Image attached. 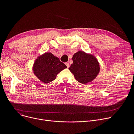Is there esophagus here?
I'll use <instances>...</instances> for the list:
<instances>
[{
  "mask_svg": "<svg viewBox=\"0 0 134 134\" xmlns=\"http://www.w3.org/2000/svg\"><path fill=\"white\" fill-rule=\"evenodd\" d=\"M65 65L67 66V68H69V64L68 63H65Z\"/></svg>",
  "mask_w": 134,
  "mask_h": 134,
  "instance_id": "1",
  "label": "esophagus"
}]
</instances>
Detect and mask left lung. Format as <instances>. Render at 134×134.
Wrapping results in <instances>:
<instances>
[{
	"label": "left lung",
	"mask_w": 134,
	"mask_h": 134,
	"mask_svg": "<svg viewBox=\"0 0 134 134\" xmlns=\"http://www.w3.org/2000/svg\"><path fill=\"white\" fill-rule=\"evenodd\" d=\"M72 60L73 63L69 69L79 82L86 84L98 75L100 70V64L94 55L79 51L73 55Z\"/></svg>",
	"instance_id": "1"
}]
</instances>
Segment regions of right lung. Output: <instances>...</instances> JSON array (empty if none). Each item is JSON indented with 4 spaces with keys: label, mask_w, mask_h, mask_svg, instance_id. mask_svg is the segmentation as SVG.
<instances>
[{
    "label": "right lung",
    "mask_w": 134,
    "mask_h": 134,
    "mask_svg": "<svg viewBox=\"0 0 134 134\" xmlns=\"http://www.w3.org/2000/svg\"><path fill=\"white\" fill-rule=\"evenodd\" d=\"M66 68L58 57L51 52H46L37 57L32 69L36 77L47 84L54 80L57 74Z\"/></svg>",
    "instance_id": "1"
}]
</instances>
